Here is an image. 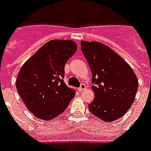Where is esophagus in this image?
<instances>
[{
    "label": "esophagus",
    "instance_id": "esophagus-1",
    "mask_svg": "<svg viewBox=\"0 0 151 151\" xmlns=\"http://www.w3.org/2000/svg\"><path fill=\"white\" fill-rule=\"evenodd\" d=\"M86 85H85V84H81V86H80L78 88V90H79V91H80V92H81V91H82V90H86Z\"/></svg>",
    "mask_w": 151,
    "mask_h": 151
}]
</instances>
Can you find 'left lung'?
Returning a JSON list of instances; mask_svg holds the SVG:
<instances>
[{
  "instance_id": "1",
  "label": "left lung",
  "mask_w": 151,
  "mask_h": 151,
  "mask_svg": "<svg viewBox=\"0 0 151 151\" xmlns=\"http://www.w3.org/2000/svg\"><path fill=\"white\" fill-rule=\"evenodd\" d=\"M81 48L92 73L95 95L89 110L102 121H115L132 106L138 78L127 61L106 45L81 41Z\"/></svg>"
}]
</instances>
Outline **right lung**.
<instances>
[{"mask_svg": "<svg viewBox=\"0 0 151 151\" xmlns=\"http://www.w3.org/2000/svg\"><path fill=\"white\" fill-rule=\"evenodd\" d=\"M71 40H52L24 62L16 86L28 110L36 118L49 121L64 112L75 90L63 81L65 65L77 51Z\"/></svg>", "mask_w": 151, "mask_h": 151, "instance_id": "obj_1", "label": "right lung"}]
</instances>
